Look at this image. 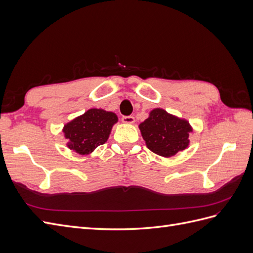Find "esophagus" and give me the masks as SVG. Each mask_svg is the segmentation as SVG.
Masks as SVG:
<instances>
[{"instance_id": "34e87169", "label": "esophagus", "mask_w": 253, "mask_h": 253, "mask_svg": "<svg viewBox=\"0 0 253 253\" xmlns=\"http://www.w3.org/2000/svg\"><path fill=\"white\" fill-rule=\"evenodd\" d=\"M121 120L126 125H133L135 122V118L133 116H124Z\"/></svg>"}]
</instances>
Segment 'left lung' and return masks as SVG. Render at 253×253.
Listing matches in <instances>:
<instances>
[{
  "label": "left lung",
  "instance_id": "8db88e82",
  "mask_svg": "<svg viewBox=\"0 0 253 253\" xmlns=\"http://www.w3.org/2000/svg\"><path fill=\"white\" fill-rule=\"evenodd\" d=\"M138 126L148 149L166 158L186 150L190 144L189 134L193 131L187 119L160 108L153 109Z\"/></svg>",
  "mask_w": 253,
  "mask_h": 253
}]
</instances>
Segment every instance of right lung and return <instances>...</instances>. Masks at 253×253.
<instances>
[{
  "mask_svg": "<svg viewBox=\"0 0 253 253\" xmlns=\"http://www.w3.org/2000/svg\"><path fill=\"white\" fill-rule=\"evenodd\" d=\"M117 115L103 109H89L64 125L62 132L66 147L79 155H88L108 141Z\"/></svg>",
  "mask_w": 253,
  "mask_h": 253,
  "instance_id": "1",
  "label": "right lung"
}]
</instances>
